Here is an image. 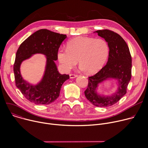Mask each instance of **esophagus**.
<instances>
[{"label": "esophagus", "instance_id": "34e87169", "mask_svg": "<svg viewBox=\"0 0 148 148\" xmlns=\"http://www.w3.org/2000/svg\"><path fill=\"white\" fill-rule=\"evenodd\" d=\"M77 77V75L76 74H71L70 75V78L71 79H73V78H76Z\"/></svg>", "mask_w": 148, "mask_h": 148}]
</instances>
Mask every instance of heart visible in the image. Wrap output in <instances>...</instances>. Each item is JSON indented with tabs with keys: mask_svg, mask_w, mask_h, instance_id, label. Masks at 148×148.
Wrapping results in <instances>:
<instances>
[{
	"mask_svg": "<svg viewBox=\"0 0 148 148\" xmlns=\"http://www.w3.org/2000/svg\"><path fill=\"white\" fill-rule=\"evenodd\" d=\"M109 55V46L103 39L77 37L68 41L67 49H60L57 59L62 70L69 71L78 61L82 70L89 74L98 72Z\"/></svg>",
	"mask_w": 148,
	"mask_h": 148,
	"instance_id": "1",
	"label": "heart"
}]
</instances>
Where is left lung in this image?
<instances>
[{
  "instance_id": "obj_1",
  "label": "left lung",
  "mask_w": 148,
  "mask_h": 148,
  "mask_svg": "<svg viewBox=\"0 0 148 148\" xmlns=\"http://www.w3.org/2000/svg\"><path fill=\"white\" fill-rule=\"evenodd\" d=\"M105 39L109 46L107 64L94 75L88 78V85L84 91L87 99L98 107H107L116 103L126 93L131 78L132 58L129 47L118 34L109 30L94 32ZM108 80L116 81L117 88L110 96H103L97 92L99 84Z\"/></svg>"
}]
</instances>
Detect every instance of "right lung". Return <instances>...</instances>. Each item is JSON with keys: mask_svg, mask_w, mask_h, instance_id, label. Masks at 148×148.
<instances>
[{"mask_svg": "<svg viewBox=\"0 0 148 148\" xmlns=\"http://www.w3.org/2000/svg\"><path fill=\"white\" fill-rule=\"evenodd\" d=\"M66 38L65 34L40 29L30 35L19 46L13 67L16 86L29 101L36 104L49 105L59 97L62 85L70 76L59 73L55 61L57 60L58 49ZM36 53L45 55L47 63L43 77L33 85L23 78L20 66L23 60Z\"/></svg>", "mask_w": 148, "mask_h": 148, "instance_id": "add662e5", "label": "right lung"}]
</instances>
